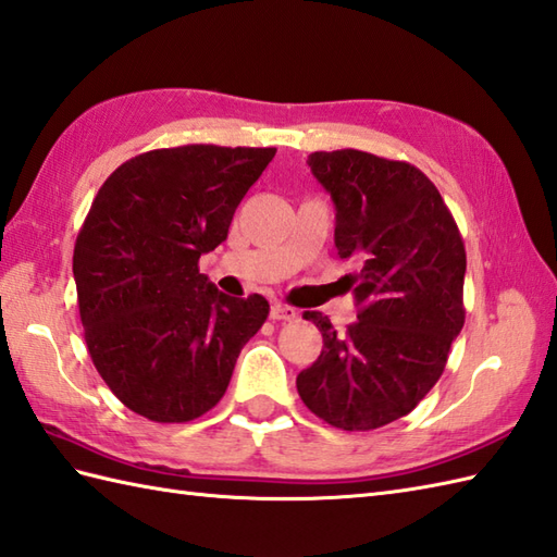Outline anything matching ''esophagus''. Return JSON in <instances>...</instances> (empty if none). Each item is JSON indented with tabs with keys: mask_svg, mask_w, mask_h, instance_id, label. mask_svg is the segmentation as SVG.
<instances>
[{
	"mask_svg": "<svg viewBox=\"0 0 557 557\" xmlns=\"http://www.w3.org/2000/svg\"><path fill=\"white\" fill-rule=\"evenodd\" d=\"M299 318V313H296L294 308H289V306H282V304H273L270 306V320H275V322H292V320H296Z\"/></svg>",
	"mask_w": 557,
	"mask_h": 557,
	"instance_id": "esophagus-1",
	"label": "esophagus"
}]
</instances>
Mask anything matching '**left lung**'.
Here are the masks:
<instances>
[{
  "mask_svg": "<svg viewBox=\"0 0 557 557\" xmlns=\"http://www.w3.org/2000/svg\"><path fill=\"white\" fill-rule=\"evenodd\" d=\"M308 165L334 201V247L358 268L344 282L360 310L346 334L306 310L322 351L296 389L332 426L377 430L408 416L442 377L465 325V244L416 165L358 149L315 151Z\"/></svg>",
  "mask_w": 557,
  "mask_h": 557,
  "instance_id": "obj_1",
  "label": "left lung"
}]
</instances>
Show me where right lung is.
Wrapping results in <instances>:
<instances>
[{"label": "right lung", "mask_w": 557, "mask_h": 557, "mask_svg": "<svg viewBox=\"0 0 557 557\" xmlns=\"http://www.w3.org/2000/svg\"><path fill=\"white\" fill-rule=\"evenodd\" d=\"M275 151L153 149L115 168L97 191L73 251L77 308L97 372L137 416L201 418L265 322L261 294L218 292L199 258L227 239Z\"/></svg>", "instance_id": "obj_1"}]
</instances>
